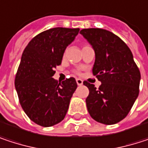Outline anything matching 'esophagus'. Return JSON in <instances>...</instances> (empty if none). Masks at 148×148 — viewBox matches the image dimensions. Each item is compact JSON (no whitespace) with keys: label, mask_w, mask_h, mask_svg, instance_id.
Masks as SVG:
<instances>
[{"label":"esophagus","mask_w":148,"mask_h":148,"mask_svg":"<svg viewBox=\"0 0 148 148\" xmlns=\"http://www.w3.org/2000/svg\"><path fill=\"white\" fill-rule=\"evenodd\" d=\"M76 82L78 86H81L83 84V80L81 79H76Z\"/></svg>","instance_id":"obj_1"}]
</instances>
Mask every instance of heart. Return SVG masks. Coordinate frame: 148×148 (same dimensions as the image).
Segmentation results:
<instances>
[{
    "label": "heart",
    "mask_w": 148,
    "mask_h": 148,
    "mask_svg": "<svg viewBox=\"0 0 148 148\" xmlns=\"http://www.w3.org/2000/svg\"><path fill=\"white\" fill-rule=\"evenodd\" d=\"M74 73H75V74H79V71H74Z\"/></svg>",
    "instance_id": "1"
}]
</instances>
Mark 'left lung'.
<instances>
[{"label":"left lung","mask_w":148,"mask_h":148,"mask_svg":"<svg viewBox=\"0 0 148 148\" xmlns=\"http://www.w3.org/2000/svg\"><path fill=\"white\" fill-rule=\"evenodd\" d=\"M79 33L95 51L92 74L101 85L97 89L86 80V99L92 118L103 124L124 119L139 95L140 70L128 45L114 33L99 28L82 29Z\"/></svg>","instance_id":"1"}]
</instances>
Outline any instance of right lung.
I'll return each mask as SVG.
<instances>
[{
    "label": "right lung",
    "mask_w": 148,
    "mask_h": 148,
    "mask_svg": "<svg viewBox=\"0 0 148 148\" xmlns=\"http://www.w3.org/2000/svg\"><path fill=\"white\" fill-rule=\"evenodd\" d=\"M79 31V28L49 29L34 37L23 51L15 75V88L25 113L40 126L57 124L67 114L77 88L76 80L70 77L58 83L52 76Z\"/></svg>",
    "instance_id": "1"
}]
</instances>
